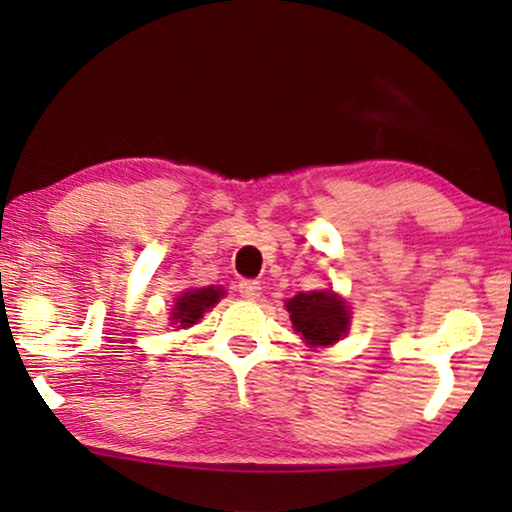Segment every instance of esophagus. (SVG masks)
<instances>
[{
    "label": "esophagus",
    "mask_w": 512,
    "mask_h": 512,
    "mask_svg": "<svg viewBox=\"0 0 512 512\" xmlns=\"http://www.w3.org/2000/svg\"><path fill=\"white\" fill-rule=\"evenodd\" d=\"M237 291H240L242 298L256 300L258 296H261V284L254 282V279H242V282L237 284Z\"/></svg>",
    "instance_id": "34e87169"
}]
</instances>
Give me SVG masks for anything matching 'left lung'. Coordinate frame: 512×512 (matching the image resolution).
I'll list each match as a JSON object with an SVG mask.
<instances>
[{
  "label": "left lung",
  "mask_w": 512,
  "mask_h": 512,
  "mask_svg": "<svg viewBox=\"0 0 512 512\" xmlns=\"http://www.w3.org/2000/svg\"><path fill=\"white\" fill-rule=\"evenodd\" d=\"M291 324L303 335L307 345H333L347 333V305L331 291L298 293L286 303Z\"/></svg>",
  "instance_id": "left-lung-1"
}]
</instances>
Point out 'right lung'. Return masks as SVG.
Listing matches in <instances>:
<instances>
[{
    "mask_svg": "<svg viewBox=\"0 0 512 512\" xmlns=\"http://www.w3.org/2000/svg\"><path fill=\"white\" fill-rule=\"evenodd\" d=\"M221 296L223 291L219 286H207V289H195V291L184 293V296L177 300V305H174L172 321H179L181 328L195 324V321H198L209 307L219 303Z\"/></svg>",
    "mask_w": 512,
    "mask_h": 512,
    "instance_id": "right-lung-1",
    "label": "right lung"
}]
</instances>
